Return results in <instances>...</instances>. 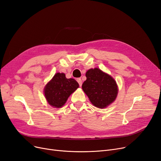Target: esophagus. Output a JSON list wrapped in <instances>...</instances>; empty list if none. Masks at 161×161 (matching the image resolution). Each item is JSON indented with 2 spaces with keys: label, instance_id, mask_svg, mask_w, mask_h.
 <instances>
[{
  "label": "esophagus",
  "instance_id": "esophagus-1",
  "mask_svg": "<svg viewBox=\"0 0 161 161\" xmlns=\"http://www.w3.org/2000/svg\"><path fill=\"white\" fill-rule=\"evenodd\" d=\"M77 81H78V83H79L80 86L81 87V85H82V81H81V78H78V80H77Z\"/></svg>",
  "mask_w": 161,
  "mask_h": 161
}]
</instances>
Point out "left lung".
Here are the masks:
<instances>
[{"label": "left lung", "instance_id": "left-lung-1", "mask_svg": "<svg viewBox=\"0 0 161 161\" xmlns=\"http://www.w3.org/2000/svg\"><path fill=\"white\" fill-rule=\"evenodd\" d=\"M86 75L82 89L95 107L106 108L115 101L118 90L113 77L97 68L88 69Z\"/></svg>", "mask_w": 161, "mask_h": 161}]
</instances>
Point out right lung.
Wrapping results in <instances>:
<instances>
[{
  "mask_svg": "<svg viewBox=\"0 0 161 161\" xmlns=\"http://www.w3.org/2000/svg\"><path fill=\"white\" fill-rule=\"evenodd\" d=\"M79 87L74 79H67L64 73H57L47 83L44 93L48 103L54 108H61L68 98Z\"/></svg>",
  "mask_w": 161,
  "mask_h": 161,
  "instance_id": "add662e5",
  "label": "right lung"
}]
</instances>
